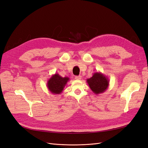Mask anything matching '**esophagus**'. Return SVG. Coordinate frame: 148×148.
Returning a JSON list of instances; mask_svg holds the SVG:
<instances>
[{
  "instance_id": "1",
  "label": "esophagus",
  "mask_w": 148,
  "mask_h": 148,
  "mask_svg": "<svg viewBox=\"0 0 148 148\" xmlns=\"http://www.w3.org/2000/svg\"><path fill=\"white\" fill-rule=\"evenodd\" d=\"M75 78L76 79H77V80H79V79H82V77L80 75L79 76H76V77H75Z\"/></svg>"
}]
</instances>
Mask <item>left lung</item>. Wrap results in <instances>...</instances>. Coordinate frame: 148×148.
Returning <instances> with one entry per match:
<instances>
[{"mask_svg": "<svg viewBox=\"0 0 148 148\" xmlns=\"http://www.w3.org/2000/svg\"><path fill=\"white\" fill-rule=\"evenodd\" d=\"M86 82L95 95H99L105 92L109 85L108 78L101 72L95 73L92 77L86 79Z\"/></svg>", "mask_w": 148, "mask_h": 148, "instance_id": "left-lung-1", "label": "left lung"}]
</instances>
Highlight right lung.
<instances>
[{"instance_id": "right-lung-1", "label": "right lung", "mask_w": 148, "mask_h": 148, "mask_svg": "<svg viewBox=\"0 0 148 148\" xmlns=\"http://www.w3.org/2000/svg\"><path fill=\"white\" fill-rule=\"evenodd\" d=\"M69 80V77H62L59 74L55 73L48 79L47 86L53 95H60Z\"/></svg>"}]
</instances>
